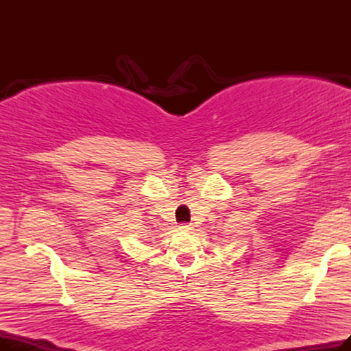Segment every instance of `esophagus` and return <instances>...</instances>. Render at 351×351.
Returning a JSON list of instances; mask_svg holds the SVG:
<instances>
[{
    "instance_id": "esophagus-1",
    "label": "esophagus",
    "mask_w": 351,
    "mask_h": 351,
    "mask_svg": "<svg viewBox=\"0 0 351 351\" xmlns=\"http://www.w3.org/2000/svg\"><path fill=\"white\" fill-rule=\"evenodd\" d=\"M191 226H192V225H182V226H179L178 229H179V230H182V232H189V230L192 229Z\"/></svg>"
}]
</instances>
